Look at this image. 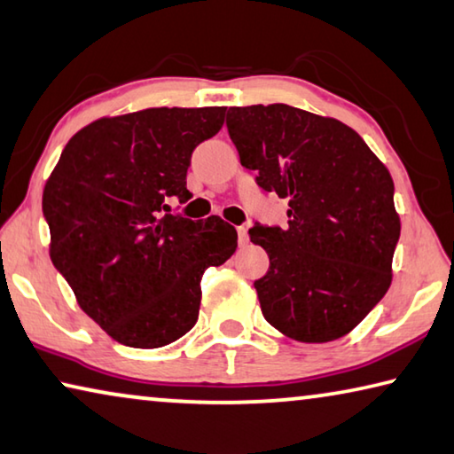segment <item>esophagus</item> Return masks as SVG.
<instances>
[{
	"mask_svg": "<svg viewBox=\"0 0 454 454\" xmlns=\"http://www.w3.org/2000/svg\"><path fill=\"white\" fill-rule=\"evenodd\" d=\"M236 230H239V242H240V247H247V244H248V230L244 228V226H239Z\"/></svg>",
	"mask_w": 454,
	"mask_h": 454,
	"instance_id": "esophagus-1",
	"label": "esophagus"
}]
</instances>
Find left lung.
Wrapping results in <instances>:
<instances>
[{
  "mask_svg": "<svg viewBox=\"0 0 454 454\" xmlns=\"http://www.w3.org/2000/svg\"><path fill=\"white\" fill-rule=\"evenodd\" d=\"M226 125L256 184L289 201L286 228L248 230L270 261L254 280L264 319L303 343L340 340L390 289V171L354 129L297 106H230Z\"/></svg>",
  "mask_w": 454,
  "mask_h": 454,
  "instance_id": "obj_1",
  "label": "left lung"
}]
</instances>
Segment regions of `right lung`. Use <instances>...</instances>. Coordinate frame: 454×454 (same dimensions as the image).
I'll list each match as a JSON object with an SVG mask.
<instances>
[{
  "mask_svg": "<svg viewBox=\"0 0 454 454\" xmlns=\"http://www.w3.org/2000/svg\"><path fill=\"white\" fill-rule=\"evenodd\" d=\"M226 106L143 109L92 121L67 143L42 196L50 258L82 311L114 341L155 349L188 333L200 280L239 247L220 215L169 214L188 201L192 153Z\"/></svg>",
  "mask_w": 454,
  "mask_h": 454,
  "instance_id": "add662e5",
  "label": "right lung"
}]
</instances>
